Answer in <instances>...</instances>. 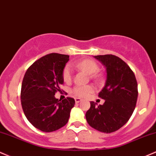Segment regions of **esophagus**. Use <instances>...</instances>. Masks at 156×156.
<instances>
[{
  "label": "esophagus",
  "mask_w": 156,
  "mask_h": 156,
  "mask_svg": "<svg viewBox=\"0 0 156 156\" xmlns=\"http://www.w3.org/2000/svg\"><path fill=\"white\" fill-rule=\"evenodd\" d=\"M82 99H80V98H75V102L76 103H79L80 101H81Z\"/></svg>",
  "instance_id": "obj_1"
}]
</instances>
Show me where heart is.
<instances>
[{
    "mask_svg": "<svg viewBox=\"0 0 156 156\" xmlns=\"http://www.w3.org/2000/svg\"><path fill=\"white\" fill-rule=\"evenodd\" d=\"M71 66H74L76 69L90 75V77L93 79H99L100 77V75L97 73L98 70H99V66L97 62L93 59H82L78 62H72ZM62 79L66 83H69L72 79V70L69 65L65 66L63 69ZM93 90H94V87L91 85H76L72 89V93L76 97H85L89 94H90Z\"/></svg>",
    "mask_w": 156,
    "mask_h": 156,
    "instance_id": "1",
    "label": "heart"
}]
</instances>
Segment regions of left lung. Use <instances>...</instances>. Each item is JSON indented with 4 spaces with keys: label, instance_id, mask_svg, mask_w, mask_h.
Returning a JSON list of instances; mask_svg holds the SVG:
<instances>
[{
    "label": "left lung",
    "instance_id": "1",
    "mask_svg": "<svg viewBox=\"0 0 156 156\" xmlns=\"http://www.w3.org/2000/svg\"><path fill=\"white\" fill-rule=\"evenodd\" d=\"M105 66L107 80L99 97L105 103L97 105L90 101L85 113L87 123L100 132L110 133L124 126L136 108L138 85L133 71L125 61L112 55L94 56Z\"/></svg>",
    "mask_w": 156,
    "mask_h": 156
}]
</instances>
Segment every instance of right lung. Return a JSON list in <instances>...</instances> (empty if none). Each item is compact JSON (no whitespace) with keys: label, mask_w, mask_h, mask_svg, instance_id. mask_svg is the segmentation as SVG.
Wrapping results in <instances>:
<instances>
[{"label":"right lung","mask_w":156,"mask_h":156,"mask_svg":"<svg viewBox=\"0 0 156 156\" xmlns=\"http://www.w3.org/2000/svg\"><path fill=\"white\" fill-rule=\"evenodd\" d=\"M69 60V55L49 54L36 60L24 75L20 92L23 111L31 125L43 132L66 125L74 106L73 98L61 101L55 97L61 90L62 71Z\"/></svg>","instance_id":"1"}]
</instances>
